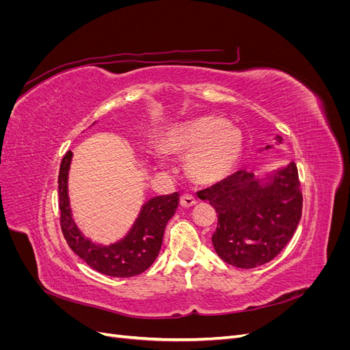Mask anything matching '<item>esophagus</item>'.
Instances as JSON below:
<instances>
[{
    "label": "esophagus",
    "mask_w": 350,
    "mask_h": 350,
    "mask_svg": "<svg viewBox=\"0 0 350 350\" xmlns=\"http://www.w3.org/2000/svg\"><path fill=\"white\" fill-rule=\"evenodd\" d=\"M197 203V200H196V197L193 196V194H183L181 196V206L183 207H191V206H194Z\"/></svg>",
    "instance_id": "obj_1"
}]
</instances>
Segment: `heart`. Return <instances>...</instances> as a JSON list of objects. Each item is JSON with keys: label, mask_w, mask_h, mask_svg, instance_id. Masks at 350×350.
Segmentation results:
<instances>
[{"label": "heart", "mask_w": 350, "mask_h": 350, "mask_svg": "<svg viewBox=\"0 0 350 350\" xmlns=\"http://www.w3.org/2000/svg\"><path fill=\"white\" fill-rule=\"evenodd\" d=\"M166 149L188 156L187 172L194 181L213 184L237 167L243 153V134L225 118L204 115L169 133ZM159 157L163 159L161 153Z\"/></svg>", "instance_id": "b5f03b06"}]
</instances>
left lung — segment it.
I'll return each mask as SVG.
<instances>
[{
    "label": "left lung",
    "mask_w": 350,
    "mask_h": 350,
    "mask_svg": "<svg viewBox=\"0 0 350 350\" xmlns=\"http://www.w3.org/2000/svg\"><path fill=\"white\" fill-rule=\"evenodd\" d=\"M276 135V143H282ZM271 144L264 149H270ZM298 167L291 162L270 174L238 171L198 191L217 213L211 242L230 266L254 269L273 260L293 237L302 216Z\"/></svg>",
    "instance_id": "8db88e82"
}]
</instances>
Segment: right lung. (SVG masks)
<instances>
[{"mask_svg":"<svg viewBox=\"0 0 350 350\" xmlns=\"http://www.w3.org/2000/svg\"><path fill=\"white\" fill-rule=\"evenodd\" d=\"M71 159L72 152L68 150L62 157L58 175L61 229L70 248L92 269L107 276L131 278L149 269L161 251L165 228L178 208L179 194L172 193L147 200L126 235L109 245H103L84 235L72 217L68 197Z\"/></svg>","mask_w":350,"mask_h":350,"instance_id":"add662e5","label":"right lung"}]
</instances>
